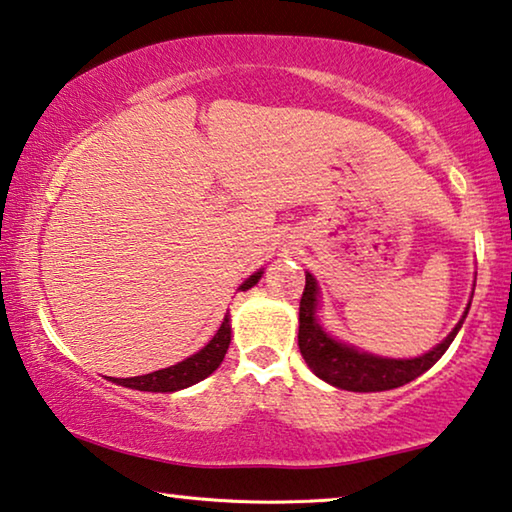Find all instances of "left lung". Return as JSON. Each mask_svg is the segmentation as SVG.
Wrapping results in <instances>:
<instances>
[{"label":"left lung","mask_w":512,"mask_h":512,"mask_svg":"<svg viewBox=\"0 0 512 512\" xmlns=\"http://www.w3.org/2000/svg\"><path fill=\"white\" fill-rule=\"evenodd\" d=\"M469 305L471 301L467 303V310H464L460 322L455 324V329L427 354L416 358L377 356L333 338L319 324V285L315 276L310 271H305V289L299 308V349L305 363H308V368L319 379H324L326 384L354 393L391 391V388L404 386L416 377H421L425 370H430L446 354V349L451 347L457 331L462 329L464 319H467Z\"/></svg>","instance_id":"8db88e82"}]
</instances>
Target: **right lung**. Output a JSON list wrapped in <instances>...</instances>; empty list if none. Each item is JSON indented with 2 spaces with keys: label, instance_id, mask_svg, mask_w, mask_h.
<instances>
[{
  "label": "right lung",
  "instance_id": "1",
  "mask_svg": "<svg viewBox=\"0 0 512 512\" xmlns=\"http://www.w3.org/2000/svg\"><path fill=\"white\" fill-rule=\"evenodd\" d=\"M262 269L253 276L246 278L239 285L241 292H246V289L255 287L259 278H262ZM230 340H232V324H230V312H227L223 324H220V329L216 331V335L204 345L200 352H195L193 356L183 358L181 363L177 365H170V368H163V370H156L151 372V375H142V377H126V379H117V377H110V381L119 386H126V388H133V391H149V393H174V391H181V388H188L197 384V381L207 379L213 370L218 368L220 363H223V358L227 354V347H230Z\"/></svg>",
  "mask_w": 512,
  "mask_h": 512
}]
</instances>
